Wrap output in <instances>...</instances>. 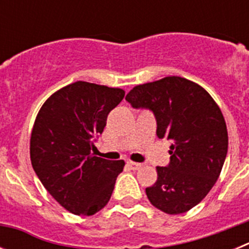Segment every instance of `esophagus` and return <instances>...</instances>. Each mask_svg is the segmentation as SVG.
<instances>
[{
	"instance_id": "34e87169",
	"label": "esophagus",
	"mask_w": 249,
	"mask_h": 249,
	"mask_svg": "<svg viewBox=\"0 0 249 249\" xmlns=\"http://www.w3.org/2000/svg\"><path fill=\"white\" fill-rule=\"evenodd\" d=\"M127 166H128L131 169H133V171H135V169L141 168V167H142V164L137 163V162H131V160H128V162H127Z\"/></svg>"
}]
</instances>
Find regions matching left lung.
Instances as JSON below:
<instances>
[{"label": "left lung", "instance_id": "1", "mask_svg": "<svg viewBox=\"0 0 249 249\" xmlns=\"http://www.w3.org/2000/svg\"><path fill=\"white\" fill-rule=\"evenodd\" d=\"M126 101L151 111L157 137L172 141L169 163L157 167V181L146 188L149 202L168 214L190 211L212 190L226 160L228 133L221 109L201 86L177 76L136 86Z\"/></svg>", "mask_w": 249, "mask_h": 249}]
</instances>
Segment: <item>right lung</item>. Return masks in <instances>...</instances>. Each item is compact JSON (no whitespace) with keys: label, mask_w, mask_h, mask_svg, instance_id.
Masks as SVG:
<instances>
[{"label":"right lung","mask_w":249,"mask_h":249,"mask_svg":"<svg viewBox=\"0 0 249 249\" xmlns=\"http://www.w3.org/2000/svg\"><path fill=\"white\" fill-rule=\"evenodd\" d=\"M124 91L74 82L53 93L37 114L31 163L46 190L73 214L92 215L108 203L124 160L91 153Z\"/></svg>","instance_id":"1"}]
</instances>
